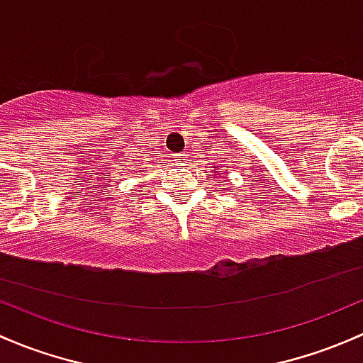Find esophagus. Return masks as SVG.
<instances>
[{"label": "esophagus", "mask_w": 363, "mask_h": 363, "mask_svg": "<svg viewBox=\"0 0 363 363\" xmlns=\"http://www.w3.org/2000/svg\"><path fill=\"white\" fill-rule=\"evenodd\" d=\"M174 162L181 163V165H186V156L184 155H175L174 156Z\"/></svg>", "instance_id": "obj_1"}]
</instances>
